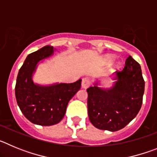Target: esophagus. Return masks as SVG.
Segmentation results:
<instances>
[{
    "label": "esophagus",
    "instance_id": "34e87169",
    "mask_svg": "<svg viewBox=\"0 0 157 157\" xmlns=\"http://www.w3.org/2000/svg\"><path fill=\"white\" fill-rule=\"evenodd\" d=\"M91 84V81L90 79L89 78L86 77V78H82V87L84 89L87 88L90 86Z\"/></svg>",
    "mask_w": 157,
    "mask_h": 157
}]
</instances>
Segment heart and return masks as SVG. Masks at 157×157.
<instances>
[{"label":"heart","instance_id":"heart-1","mask_svg":"<svg viewBox=\"0 0 157 157\" xmlns=\"http://www.w3.org/2000/svg\"><path fill=\"white\" fill-rule=\"evenodd\" d=\"M113 59H114V57H113L112 56H108L106 58H105V60L107 63H110L113 60Z\"/></svg>","mask_w":157,"mask_h":157}]
</instances>
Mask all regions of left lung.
<instances>
[{
	"instance_id": "8db88e82",
	"label": "left lung",
	"mask_w": 157,
	"mask_h": 157,
	"mask_svg": "<svg viewBox=\"0 0 157 157\" xmlns=\"http://www.w3.org/2000/svg\"><path fill=\"white\" fill-rule=\"evenodd\" d=\"M116 75L113 88L104 90L94 86L86 90L89 119L100 130L116 131L125 127L142 105L145 81L139 63L129 56L124 68Z\"/></svg>"
}]
</instances>
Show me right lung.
Returning <instances> with one entry per match:
<instances>
[{"label": "right lung", "instance_id": "obj_1", "mask_svg": "<svg viewBox=\"0 0 157 157\" xmlns=\"http://www.w3.org/2000/svg\"><path fill=\"white\" fill-rule=\"evenodd\" d=\"M52 52L53 47L47 45L29 54L16 78L15 94L18 105L25 117L37 125L51 126L61 121L69 101L81 87L82 79L51 86H40L33 82L32 74L37 63Z\"/></svg>", "mask_w": 157, "mask_h": 157}]
</instances>
